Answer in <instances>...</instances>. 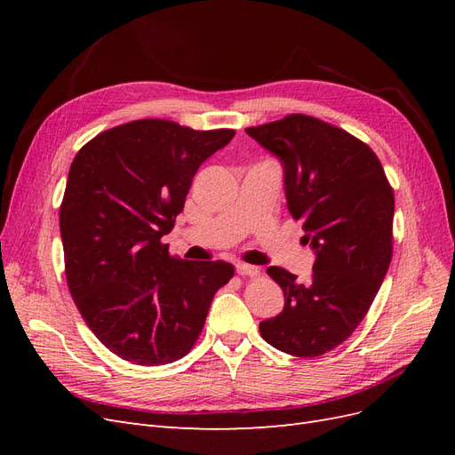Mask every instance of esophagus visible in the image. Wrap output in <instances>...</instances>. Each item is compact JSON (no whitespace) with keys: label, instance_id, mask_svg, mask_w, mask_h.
<instances>
[{"label":"esophagus","instance_id":"esophagus-1","mask_svg":"<svg viewBox=\"0 0 455 455\" xmlns=\"http://www.w3.org/2000/svg\"><path fill=\"white\" fill-rule=\"evenodd\" d=\"M237 273L241 277H259V269L249 264H237Z\"/></svg>","mask_w":455,"mask_h":455}]
</instances>
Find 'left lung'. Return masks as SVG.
Returning <instances> with one entry per match:
<instances>
[{
  "mask_svg": "<svg viewBox=\"0 0 455 455\" xmlns=\"http://www.w3.org/2000/svg\"><path fill=\"white\" fill-rule=\"evenodd\" d=\"M246 134L281 159L288 211L304 222L316 256L306 284L267 269L284 307L259 323V334L275 349L313 359L355 332L379 291L393 256V188L374 151L316 117L292 114Z\"/></svg>",
  "mask_w": 455,
  "mask_h": 455,
  "instance_id": "left-lung-1",
  "label": "left lung"
}]
</instances>
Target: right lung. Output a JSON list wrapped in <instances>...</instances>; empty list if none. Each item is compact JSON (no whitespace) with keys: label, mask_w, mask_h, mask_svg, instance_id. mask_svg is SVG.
Listing matches in <instances>:
<instances>
[{"label":"right lung","mask_w":455,"mask_h":455,"mask_svg":"<svg viewBox=\"0 0 455 455\" xmlns=\"http://www.w3.org/2000/svg\"><path fill=\"white\" fill-rule=\"evenodd\" d=\"M233 136L231 129L139 119L77 151L60 204L66 281L92 334L123 361L182 359L218 288L235 273L222 259L174 258L161 243L201 163Z\"/></svg>","instance_id":"1"}]
</instances>
